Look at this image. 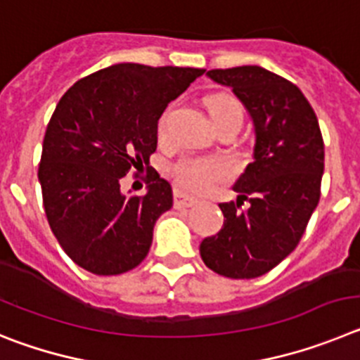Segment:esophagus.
Returning a JSON list of instances; mask_svg holds the SVG:
<instances>
[{"label":"esophagus","instance_id":"1","mask_svg":"<svg viewBox=\"0 0 360 360\" xmlns=\"http://www.w3.org/2000/svg\"><path fill=\"white\" fill-rule=\"evenodd\" d=\"M197 202H199V200L186 195V193L179 192V190H176V193H174V206H176V208H192Z\"/></svg>","mask_w":360,"mask_h":360}]
</instances>
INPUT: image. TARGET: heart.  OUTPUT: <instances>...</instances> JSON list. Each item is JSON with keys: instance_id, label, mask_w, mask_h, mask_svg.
<instances>
[{"instance_id": "obj_1", "label": "heart", "mask_w": 360, "mask_h": 360, "mask_svg": "<svg viewBox=\"0 0 360 360\" xmlns=\"http://www.w3.org/2000/svg\"><path fill=\"white\" fill-rule=\"evenodd\" d=\"M208 111L212 115L213 124L217 129L222 127L233 120H242V112L238 103L228 95H215L208 100ZM167 129V112L161 116L158 124V132L160 136L165 134ZM233 168L231 163L224 158L212 156V158H181L179 161L172 165L170 174L177 186L188 190V192H206L213 184L219 181H224L231 176Z\"/></svg>"}]
</instances>
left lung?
<instances>
[{"mask_svg": "<svg viewBox=\"0 0 360 360\" xmlns=\"http://www.w3.org/2000/svg\"><path fill=\"white\" fill-rule=\"evenodd\" d=\"M206 75L231 87L255 125L252 163L222 202L224 226L200 242V258L217 274L258 278L300 244L321 195L325 145L317 116L300 87L260 66L212 70ZM248 200L250 206L240 210Z\"/></svg>", "mask_w": 360, "mask_h": 360, "instance_id": "left-lung-1", "label": "left lung"}]
</instances>
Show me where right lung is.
<instances>
[{"mask_svg":"<svg viewBox=\"0 0 360 360\" xmlns=\"http://www.w3.org/2000/svg\"><path fill=\"white\" fill-rule=\"evenodd\" d=\"M202 73L115 64L80 79L57 103L37 176L55 238L89 273H127L147 257L156 220L172 208V186L152 170L143 197L125 195L122 177L148 165L158 120Z\"/></svg>","mask_w":360,"mask_h":360,"instance_id":"1","label":"right lung"}]
</instances>
